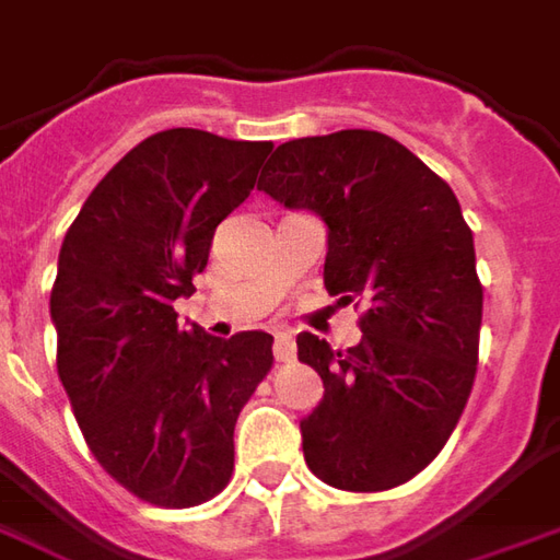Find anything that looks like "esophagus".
Instances as JSON below:
<instances>
[{
    "instance_id": "esophagus-1",
    "label": "esophagus",
    "mask_w": 560,
    "mask_h": 560,
    "mask_svg": "<svg viewBox=\"0 0 560 560\" xmlns=\"http://www.w3.org/2000/svg\"><path fill=\"white\" fill-rule=\"evenodd\" d=\"M272 352L279 361H291L294 359V334L288 328L276 330V343H272Z\"/></svg>"
}]
</instances>
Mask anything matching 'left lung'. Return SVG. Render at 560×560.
Listing matches in <instances>:
<instances>
[{
    "instance_id": "1",
    "label": "left lung",
    "mask_w": 560,
    "mask_h": 560,
    "mask_svg": "<svg viewBox=\"0 0 560 560\" xmlns=\"http://www.w3.org/2000/svg\"><path fill=\"white\" fill-rule=\"evenodd\" d=\"M257 189L325 220V288L368 303L346 352L296 337L325 383L300 420L306 466L330 488H398L439 456L475 383L485 291L454 189L361 128L281 143Z\"/></svg>"
}]
</instances>
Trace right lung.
Wrapping results in <instances>:
<instances>
[{
  "label": "right lung",
  "instance_id": "right-lung-1",
  "mask_svg": "<svg viewBox=\"0 0 560 560\" xmlns=\"http://www.w3.org/2000/svg\"><path fill=\"white\" fill-rule=\"evenodd\" d=\"M269 140L171 128L94 186L51 288L57 374L91 454L152 505L226 488L235 420L272 368V337L180 328L174 303L208 266L217 223L248 199Z\"/></svg>",
  "mask_w": 560,
  "mask_h": 560
}]
</instances>
